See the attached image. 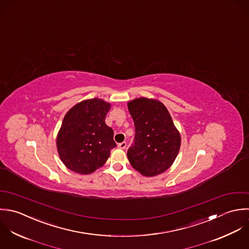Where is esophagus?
<instances>
[{
	"instance_id": "34e87169",
	"label": "esophagus",
	"mask_w": 249,
	"mask_h": 249,
	"mask_svg": "<svg viewBox=\"0 0 249 249\" xmlns=\"http://www.w3.org/2000/svg\"><path fill=\"white\" fill-rule=\"evenodd\" d=\"M125 147H126V143L125 142H122V143L118 144V148L121 149V150H124Z\"/></svg>"
}]
</instances>
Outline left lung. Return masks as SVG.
I'll return each mask as SVG.
<instances>
[{"label":"left lung","mask_w":249,"mask_h":249,"mask_svg":"<svg viewBox=\"0 0 249 249\" xmlns=\"http://www.w3.org/2000/svg\"><path fill=\"white\" fill-rule=\"evenodd\" d=\"M135 125V138L127 151L131 166L146 177L160 175L173 164L180 135L164 104L157 99L135 98L127 103Z\"/></svg>","instance_id":"left-lung-1"}]
</instances>
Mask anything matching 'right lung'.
<instances>
[{
  "label": "right lung",
  "instance_id": "right-lung-1",
  "mask_svg": "<svg viewBox=\"0 0 249 249\" xmlns=\"http://www.w3.org/2000/svg\"><path fill=\"white\" fill-rule=\"evenodd\" d=\"M111 104L100 98L83 100L65 116L57 136V149L70 170L88 175L102 167L117 145L105 124Z\"/></svg>",
  "mask_w": 249,
  "mask_h": 249
}]
</instances>
